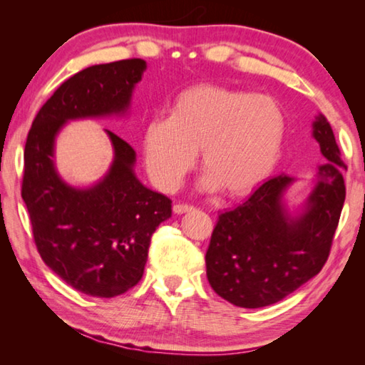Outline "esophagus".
Instances as JSON below:
<instances>
[{"label": "esophagus", "mask_w": 365, "mask_h": 365, "mask_svg": "<svg viewBox=\"0 0 365 365\" xmlns=\"http://www.w3.org/2000/svg\"><path fill=\"white\" fill-rule=\"evenodd\" d=\"M173 210H174V213H177V215H182V213H187V212L195 210V207L188 205V204H175V205L173 207Z\"/></svg>", "instance_id": "1"}]
</instances>
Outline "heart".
I'll use <instances>...</instances> for the list:
<instances>
[{
  "label": "heart",
  "mask_w": 365,
  "mask_h": 365,
  "mask_svg": "<svg viewBox=\"0 0 365 365\" xmlns=\"http://www.w3.org/2000/svg\"><path fill=\"white\" fill-rule=\"evenodd\" d=\"M285 125L282 106L269 96L221 86L187 89L170 105L168 119L147 123V173L157 187L175 190L202 149L205 188L242 195L273 170Z\"/></svg>",
  "instance_id": "1"
}]
</instances>
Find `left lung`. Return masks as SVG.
<instances>
[{
  "instance_id": "left-lung-1",
  "label": "left lung",
  "mask_w": 365,
  "mask_h": 365,
  "mask_svg": "<svg viewBox=\"0 0 365 365\" xmlns=\"http://www.w3.org/2000/svg\"><path fill=\"white\" fill-rule=\"evenodd\" d=\"M314 138L329 163L317 173L304 212L292 216L282 204L289 175L269 178L250 199L220 215L205 254L207 277L221 298L238 307L274 304L319 274L329 257L345 202V183L329 122L320 114Z\"/></svg>"
}]
</instances>
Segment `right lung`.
Wrapping results in <instances>:
<instances>
[{
  "mask_svg": "<svg viewBox=\"0 0 365 365\" xmlns=\"http://www.w3.org/2000/svg\"><path fill=\"white\" fill-rule=\"evenodd\" d=\"M145 67L133 58L75 73L38 110L26 138L21 197L36 247L66 284L89 297H118L141 281L152 234L170 218L173 200L138 180L133 147L110 130L114 161L103 180L71 187L54 168V138L71 119L125 113Z\"/></svg>",
  "mask_w": 365,
  "mask_h": 365,
  "instance_id": "obj_1",
  "label": "right lung"
}]
</instances>
